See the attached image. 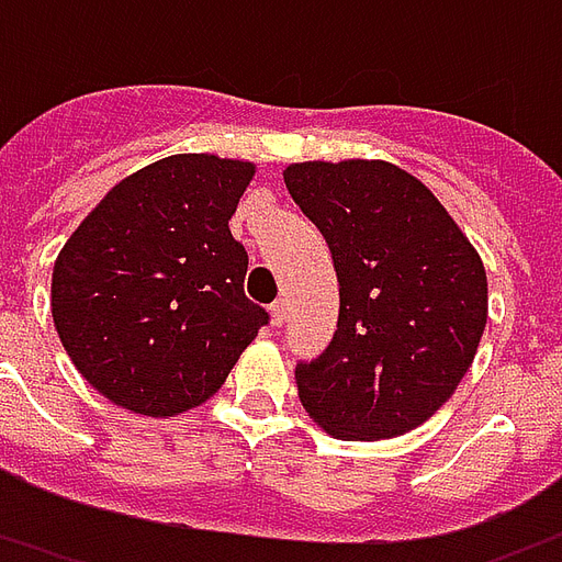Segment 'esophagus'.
I'll list each match as a JSON object with an SVG mask.
<instances>
[{
  "instance_id": "34e87169",
  "label": "esophagus",
  "mask_w": 562,
  "mask_h": 562,
  "mask_svg": "<svg viewBox=\"0 0 562 562\" xmlns=\"http://www.w3.org/2000/svg\"><path fill=\"white\" fill-rule=\"evenodd\" d=\"M285 310H289L285 301L270 303V324H273V327H282V322H285Z\"/></svg>"
}]
</instances>
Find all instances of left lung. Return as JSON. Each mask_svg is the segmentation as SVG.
I'll list each match as a JSON object with an SVG mask.
<instances>
[{
    "instance_id": "left-lung-1",
    "label": "left lung",
    "mask_w": 562,
    "mask_h": 562,
    "mask_svg": "<svg viewBox=\"0 0 562 562\" xmlns=\"http://www.w3.org/2000/svg\"><path fill=\"white\" fill-rule=\"evenodd\" d=\"M282 178L339 280L334 339L294 369L303 408L345 440L417 429L456 393L485 330L480 252L429 187L393 164L310 160Z\"/></svg>"
}]
</instances>
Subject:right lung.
<instances>
[{
  "instance_id": "add662e5",
  "label": "right lung",
  "mask_w": 562,
  "mask_h": 562,
  "mask_svg": "<svg viewBox=\"0 0 562 562\" xmlns=\"http://www.w3.org/2000/svg\"><path fill=\"white\" fill-rule=\"evenodd\" d=\"M252 172L214 154L164 157L112 187L61 247L53 322L110 402L145 417L196 408L268 324L228 232Z\"/></svg>"
}]
</instances>
